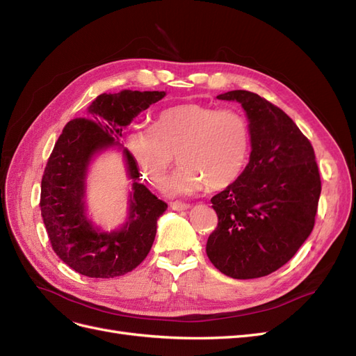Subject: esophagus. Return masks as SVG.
I'll return each mask as SVG.
<instances>
[{"label": "esophagus", "mask_w": 356, "mask_h": 356, "mask_svg": "<svg viewBox=\"0 0 356 356\" xmlns=\"http://www.w3.org/2000/svg\"><path fill=\"white\" fill-rule=\"evenodd\" d=\"M170 208L174 209V211H186V209H190V204L177 200V202H172L170 203Z\"/></svg>", "instance_id": "34e87169"}]
</instances>
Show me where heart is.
<instances>
[{"label": "heart", "mask_w": 356, "mask_h": 356, "mask_svg": "<svg viewBox=\"0 0 356 356\" xmlns=\"http://www.w3.org/2000/svg\"><path fill=\"white\" fill-rule=\"evenodd\" d=\"M127 145L156 187L163 186L178 154L182 165L168 182V190L191 196L208 184L221 190L241 178L251 157L252 132L238 110L181 104L159 113L152 127L132 131Z\"/></svg>", "instance_id": "b5f03b06"}]
</instances>
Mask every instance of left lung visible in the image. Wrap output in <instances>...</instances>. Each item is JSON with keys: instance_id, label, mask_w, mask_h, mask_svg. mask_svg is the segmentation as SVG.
I'll return each instance as SVG.
<instances>
[{"instance_id": "1", "label": "left lung", "mask_w": 356, "mask_h": 356, "mask_svg": "<svg viewBox=\"0 0 356 356\" xmlns=\"http://www.w3.org/2000/svg\"><path fill=\"white\" fill-rule=\"evenodd\" d=\"M217 98L243 106L252 149L241 178L211 199L218 225L207 254L233 279L267 276L286 264L314 230L321 196L315 152L297 124L257 93L232 90Z\"/></svg>"}]
</instances>
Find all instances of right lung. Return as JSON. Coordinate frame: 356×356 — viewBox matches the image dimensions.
I'll return each mask as SVG.
<instances>
[{
	"label": "right lung",
	"mask_w": 356,
	"mask_h": 356,
	"mask_svg": "<svg viewBox=\"0 0 356 356\" xmlns=\"http://www.w3.org/2000/svg\"><path fill=\"white\" fill-rule=\"evenodd\" d=\"M165 92L123 90L102 93L88 117L68 122L47 160L41 179L40 208L53 251L72 270L89 277H117L132 272L152 250L157 220L168 204L139 184V169L124 149L129 177L134 179L131 211L118 232L96 230L84 215V177L92 156L117 145L123 127Z\"/></svg>",
	"instance_id": "obj_1"
}]
</instances>
